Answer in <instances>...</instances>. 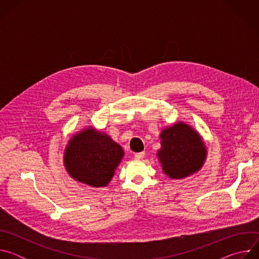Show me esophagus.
Returning <instances> with one entry per match:
<instances>
[{
    "mask_svg": "<svg viewBox=\"0 0 259 259\" xmlns=\"http://www.w3.org/2000/svg\"><path fill=\"white\" fill-rule=\"evenodd\" d=\"M134 158H135V159H137V160H141V159H143V158H144V152L136 153V154L134 155Z\"/></svg>",
    "mask_w": 259,
    "mask_h": 259,
    "instance_id": "1",
    "label": "esophagus"
}]
</instances>
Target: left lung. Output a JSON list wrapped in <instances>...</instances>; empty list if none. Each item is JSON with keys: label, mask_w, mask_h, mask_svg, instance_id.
I'll list each match as a JSON object with an SVG mask.
<instances>
[{"label": "left lung", "mask_w": 259, "mask_h": 259, "mask_svg": "<svg viewBox=\"0 0 259 259\" xmlns=\"http://www.w3.org/2000/svg\"><path fill=\"white\" fill-rule=\"evenodd\" d=\"M161 149L157 156L163 172L171 179L189 177L203 167L207 149L202 136L192 126L176 122L160 133Z\"/></svg>", "instance_id": "8db88e82"}]
</instances>
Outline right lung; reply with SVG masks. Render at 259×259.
<instances>
[{"instance_id": "right-lung-1", "label": "right lung", "mask_w": 259, "mask_h": 259, "mask_svg": "<svg viewBox=\"0 0 259 259\" xmlns=\"http://www.w3.org/2000/svg\"><path fill=\"white\" fill-rule=\"evenodd\" d=\"M124 157L122 146L89 126L72 135L63 155L68 175L92 188H105Z\"/></svg>"}]
</instances>
